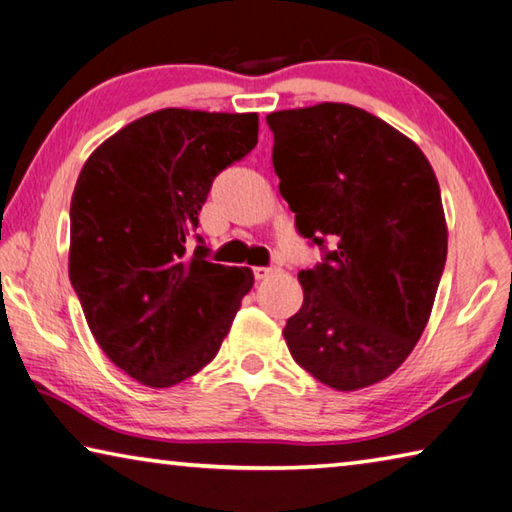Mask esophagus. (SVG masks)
I'll return each instance as SVG.
<instances>
[{
	"mask_svg": "<svg viewBox=\"0 0 512 512\" xmlns=\"http://www.w3.org/2000/svg\"><path fill=\"white\" fill-rule=\"evenodd\" d=\"M270 274H274V267H254V279L256 281H263Z\"/></svg>",
	"mask_w": 512,
	"mask_h": 512,
	"instance_id": "1",
	"label": "esophagus"
}]
</instances>
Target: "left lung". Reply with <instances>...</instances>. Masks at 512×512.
Returning <instances> with one entry per match:
<instances>
[{"mask_svg":"<svg viewBox=\"0 0 512 512\" xmlns=\"http://www.w3.org/2000/svg\"><path fill=\"white\" fill-rule=\"evenodd\" d=\"M267 127L281 197L299 236L322 249V263L299 272L288 349L329 388H367L404 363L429 322L447 261L438 179L413 140L363 108L279 111Z\"/></svg>","mask_w":512,"mask_h":512,"instance_id":"8db88e82","label":"left lung"}]
</instances>
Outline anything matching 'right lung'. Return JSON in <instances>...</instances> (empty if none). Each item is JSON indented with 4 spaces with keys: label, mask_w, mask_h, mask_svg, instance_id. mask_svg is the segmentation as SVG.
<instances>
[{
    "label": "right lung",
    "mask_w": 512,
    "mask_h": 512,
    "mask_svg": "<svg viewBox=\"0 0 512 512\" xmlns=\"http://www.w3.org/2000/svg\"><path fill=\"white\" fill-rule=\"evenodd\" d=\"M256 142V113L165 108L117 131L79 174L72 288L97 345L149 388L211 363L254 286L247 267L208 261L197 226L213 179Z\"/></svg>",
    "instance_id": "right-lung-1"
}]
</instances>
